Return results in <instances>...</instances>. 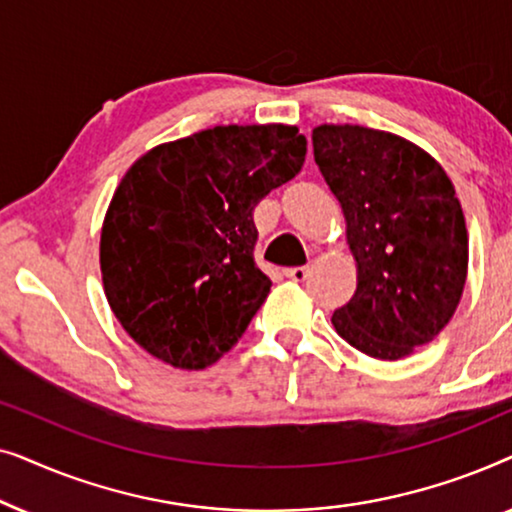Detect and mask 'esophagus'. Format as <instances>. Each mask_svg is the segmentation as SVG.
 <instances>
[{
	"instance_id": "obj_1",
	"label": "esophagus",
	"mask_w": 512,
	"mask_h": 512,
	"mask_svg": "<svg viewBox=\"0 0 512 512\" xmlns=\"http://www.w3.org/2000/svg\"><path fill=\"white\" fill-rule=\"evenodd\" d=\"M307 272H310V268H307V265H298V268H286L284 275L289 277V279H293V282H305Z\"/></svg>"
}]
</instances>
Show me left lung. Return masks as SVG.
Here are the masks:
<instances>
[{
  "instance_id": "left-lung-1",
  "label": "left lung",
  "mask_w": 512,
  "mask_h": 512,
  "mask_svg": "<svg viewBox=\"0 0 512 512\" xmlns=\"http://www.w3.org/2000/svg\"><path fill=\"white\" fill-rule=\"evenodd\" d=\"M312 146L359 272L335 331L373 359H403L443 331L464 293L468 233L452 181L391 132L319 125Z\"/></svg>"
}]
</instances>
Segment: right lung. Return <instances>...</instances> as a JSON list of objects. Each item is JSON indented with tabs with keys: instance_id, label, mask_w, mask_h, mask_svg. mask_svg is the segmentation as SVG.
<instances>
[{
	"instance_id": "obj_1",
	"label": "right lung",
	"mask_w": 512,
	"mask_h": 512,
	"mask_svg": "<svg viewBox=\"0 0 512 512\" xmlns=\"http://www.w3.org/2000/svg\"><path fill=\"white\" fill-rule=\"evenodd\" d=\"M293 125H216L144 153L104 216V293L125 333L174 368L230 352L272 282L254 261V207L303 167Z\"/></svg>"
}]
</instances>
